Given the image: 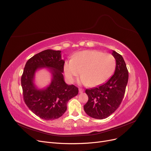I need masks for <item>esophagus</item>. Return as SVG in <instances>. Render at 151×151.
<instances>
[{
  "label": "esophagus",
  "mask_w": 151,
  "mask_h": 151,
  "mask_svg": "<svg viewBox=\"0 0 151 151\" xmlns=\"http://www.w3.org/2000/svg\"><path fill=\"white\" fill-rule=\"evenodd\" d=\"M83 91H84V90H83V89H81V88L79 89V93H83Z\"/></svg>",
  "instance_id": "1"
}]
</instances>
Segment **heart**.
Masks as SVG:
<instances>
[{"label": "heart", "instance_id": "obj_1", "mask_svg": "<svg viewBox=\"0 0 151 151\" xmlns=\"http://www.w3.org/2000/svg\"><path fill=\"white\" fill-rule=\"evenodd\" d=\"M115 65V58L110 53L98 50H85L75 54L72 60L66 61L63 70L70 81H73L81 71V83L94 86L108 78L113 73Z\"/></svg>", "mask_w": 151, "mask_h": 151}]
</instances>
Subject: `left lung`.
<instances>
[{
  "label": "left lung",
  "instance_id": "1",
  "mask_svg": "<svg viewBox=\"0 0 151 151\" xmlns=\"http://www.w3.org/2000/svg\"><path fill=\"white\" fill-rule=\"evenodd\" d=\"M112 55L116 60L114 75L103 84L85 90L88 101L84 110L93 118H108L119 108L124 96L129 78L126 65L120 54L113 50Z\"/></svg>",
  "mask_w": 151,
  "mask_h": 151
}]
</instances>
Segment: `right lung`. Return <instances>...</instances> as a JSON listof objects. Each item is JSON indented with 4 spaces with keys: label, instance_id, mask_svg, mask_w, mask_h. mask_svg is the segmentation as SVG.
Wrapping results in <instances>:
<instances>
[{
    "label": "right lung",
    "instance_id": "add662e5",
    "mask_svg": "<svg viewBox=\"0 0 151 151\" xmlns=\"http://www.w3.org/2000/svg\"><path fill=\"white\" fill-rule=\"evenodd\" d=\"M65 61L60 50H45L27 61L21 78L24 99L35 115L45 120L58 119L66 111L67 103L78 93V88L64 81ZM47 68L52 74V81L46 88L38 89L35 85V73Z\"/></svg>",
    "mask_w": 151,
    "mask_h": 151
}]
</instances>
